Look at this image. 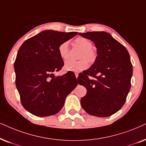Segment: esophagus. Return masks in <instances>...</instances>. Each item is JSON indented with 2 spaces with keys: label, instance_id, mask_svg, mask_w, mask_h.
<instances>
[{
  "label": "esophagus",
  "instance_id": "1",
  "mask_svg": "<svg viewBox=\"0 0 146 146\" xmlns=\"http://www.w3.org/2000/svg\"><path fill=\"white\" fill-rule=\"evenodd\" d=\"M78 75H79L78 73H75V77H76L77 79V77H78Z\"/></svg>",
  "mask_w": 146,
  "mask_h": 146
}]
</instances>
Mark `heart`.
Here are the masks:
<instances>
[{
  "mask_svg": "<svg viewBox=\"0 0 146 146\" xmlns=\"http://www.w3.org/2000/svg\"><path fill=\"white\" fill-rule=\"evenodd\" d=\"M75 42L83 48V51L81 54L80 57L83 58L78 61H74L72 59H68L65 62L64 68L69 71L79 72L83 71L88 67V61L93 62L96 58V53L92 49V43L86 38L79 37L75 40ZM69 42L67 41L63 42L59 46V53L60 57L63 59H67L69 57ZM87 58L86 60L84 57Z\"/></svg>",
  "mask_w": 146,
  "mask_h": 146,
  "instance_id": "obj_1",
  "label": "heart"
}]
</instances>
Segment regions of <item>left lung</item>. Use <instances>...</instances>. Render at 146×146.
Returning <instances> with one entry per match:
<instances>
[{
	"mask_svg": "<svg viewBox=\"0 0 146 146\" xmlns=\"http://www.w3.org/2000/svg\"><path fill=\"white\" fill-rule=\"evenodd\" d=\"M79 35L94 42L98 54L91 67L78 77L81 79L79 84L87 89L81 107L91 115L108 117L122 108L131 87L133 67L129 54L108 33Z\"/></svg>",
	"mask_w": 146,
	"mask_h": 146,
	"instance_id": "obj_1",
	"label": "left lung"
}]
</instances>
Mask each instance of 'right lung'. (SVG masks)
Wrapping results in <instances>:
<instances>
[{
	"label": "right lung",
	"mask_w": 146,
	"mask_h": 146,
	"mask_svg": "<svg viewBox=\"0 0 146 146\" xmlns=\"http://www.w3.org/2000/svg\"><path fill=\"white\" fill-rule=\"evenodd\" d=\"M78 34L43 31L23 42L14 64L16 86L23 106L36 116L57 113L67 96L76 87V77H55L64 65L59 46Z\"/></svg>",
	"instance_id": "1"
}]
</instances>
